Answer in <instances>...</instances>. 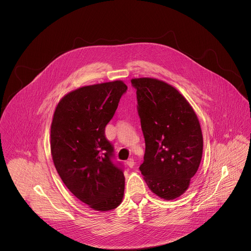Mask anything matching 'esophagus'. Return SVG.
<instances>
[{"instance_id":"esophagus-1","label":"esophagus","mask_w":251,"mask_h":251,"mask_svg":"<svg viewBox=\"0 0 251 251\" xmlns=\"http://www.w3.org/2000/svg\"><path fill=\"white\" fill-rule=\"evenodd\" d=\"M126 164H127V166H128L129 168H133L134 165H135V162H134L133 159H129V160L126 162Z\"/></svg>"}]
</instances>
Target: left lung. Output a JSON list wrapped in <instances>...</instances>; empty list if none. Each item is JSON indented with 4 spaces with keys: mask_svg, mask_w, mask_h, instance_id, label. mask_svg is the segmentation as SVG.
Wrapping results in <instances>:
<instances>
[{
    "mask_svg": "<svg viewBox=\"0 0 251 251\" xmlns=\"http://www.w3.org/2000/svg\"><path fill=\"white\" fill-rule=\"evenodd\" d=\"M137 110L145 138L141 174L149 189L174 200L189 188L202 156L199 119L186 98L172 85L155 78H134Z\"/></svg>",
    "mask_w": 251,
    "mask_h": 251,
    "instance_id": "obj_1",
    "label": "left lung"
}]
</instances>
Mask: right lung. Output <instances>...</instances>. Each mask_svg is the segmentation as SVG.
Returning a JSON list of instances; mask_svg holds the SVG:
<instances>
[{"mask_svg":"<svg viewBox=\"0 0 251 251\" xmlns=\"http://www.w3.org/2000/svg\"><path fill=\"white\" fill-rule=\"evenodd\" d=\"M127 85L111 81L80 87L57 104L50 128L55 169L66 186L91 208L107 211L122 201L123 167L114 162V147L105 137Z\"/></svg>","mask_w":251,"mask_h":251,"instance_id":"add662e5","label":"right lung"}]
</instances>
